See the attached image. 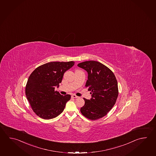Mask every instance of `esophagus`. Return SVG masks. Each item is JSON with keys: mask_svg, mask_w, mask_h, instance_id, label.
Listing matches in <instances>:
<instances>
[{"mask_svg": "<svg viewBox=\"0 0 156 156\" xmlns=\"http://www.w3.org/2000/svg\"><path fill=\"white\" fill-rule=\"evenodd\" d=\"M72 97L73 98H78V96H76V95H75V94H73V95H72Z\"/></svg>", "mask_w": 156, "mask_h": 156, "instance_id": "34e87169", "label": "esophagus"}]
</instances>
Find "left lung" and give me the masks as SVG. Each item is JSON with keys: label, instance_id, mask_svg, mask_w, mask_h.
<instances>
[{"label": "left lung", "instance_id": "obj_1", "mask_svg": "<svg viewBox=\"0 0 156 156\" xmlns=\"http://www.w3.org/2000/svg\"><path fill=\"white\" fill-rule=\"evenodd\" d=\"M78 66L88 73L86 87L91 91L92 98L84 99L85 104L80 108L82 114L91 120L107 115L116 102L118 95L117 80L109 68L97 61H86Z\"/></svg>", "mask_w": 156, "mask_h": 156}]
</instances>
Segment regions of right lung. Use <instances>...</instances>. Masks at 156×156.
<instances>
[{"instance_id": "right-lung-1", "label": "right lung", "mask_w": 156, "mask_h": 156, "mask_svg": "<svg viewBox=\"0 0 156 156\" xmlns=\"http://www.w3.org/2000/svg\"><path fill=\"white\" fill-rule=\"evenodd\" d=\"M74 62H51L37 67L30 76L26 87L27 98L36 115L44 119L57 117L63 111L71 96L62 95L55 90L62 82L64 73Z\"/></svg>"}]
</instances>
